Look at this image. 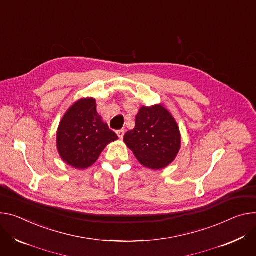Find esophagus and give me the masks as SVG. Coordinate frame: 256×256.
Returning <instances> with one entry per match:
<instances>
[{"label":"esophagus","instance_id":"34e87169","mask_svg":"<svg viewBox=\"0 0 256 256\" xmlns=\"http://www.w3.org/2000/svg\"><path fill=\"white\" fill-rule=\"evenodd\" d=\"M116 134H118V138H120V140H122L124 136V130H120L116 132Z\"/></svg>","mask_w":256,"mask_h":256}]
</instances>
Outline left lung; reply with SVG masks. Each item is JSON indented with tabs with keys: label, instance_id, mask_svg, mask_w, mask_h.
Wrapping results in <instances>:
<instances>
[{
	"label": "left lung",
	"instance_id": "1",
	"mask_svg": "<svg viewBox=\"0 0 256 256\" xmlns=\"http://www.w3.org/2000/svg\"><path fill=\"white\" fill-rule=\"evenodd\" d=\"M134 128L124 141L140 164L149 170L168 166L178 156L182 140L178 126L164 104L142 106L136 116Z\"/></svg>",
	"mask_w": 256,
	"mask_h": 256
}]
</instances>
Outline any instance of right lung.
I'll return each mask as SVG.
<instances>
[{
  "label": "right lung",
  "instance_id": "1",
  "mask_svg": "<svg viewBox=\"0 0 256 256\" xmlns=\"http://www.w3.org/2000/svg\"><path fill=\"white\" fill-rule=\"evenodd\" d=\"M118 140L97 112L96 100L82 98L63 115L56 144L61 159L76 170H86L98 160L105 147Z\"/></svg>",
  "mask_w": 256,
  "mask_h": 256
}]
</instances>
